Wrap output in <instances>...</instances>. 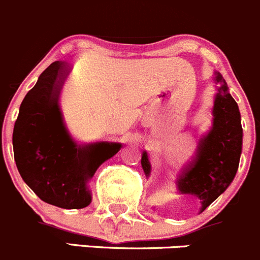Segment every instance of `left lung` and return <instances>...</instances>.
Listing matches in <instances>:
<instances>
[{
  "label": "left lung",
  "instance_id": "1",
  "mask_svg": "<svg viewBox=\"0 0 260 260\" xmlns=\"http://www.w3.org/2000/svg\"><path fill=\"white\" fill-rule=\"evenodd\" d=\"M219 84L214 101L213 127L200 140L195 156L176 180L181 194L195 195L202 203V211L226 190L237 174L242 154L243 129L238 104L228 92L225 80L216 74ZM145 175L150 162L145 151L141 156Z\"/></svg>",
  "mask_w": 260,
  "mask_h": 260
}]
</instances>
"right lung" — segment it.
Returning a JSON list of instances; mask_svg holds the SVG:
<instances>
[{
	"label": "right lung",
	"mask_w": 260,
	"mask_h": 260,
	"mask_svg": "<svg viewBox=\"0 0 260 260\" xmlns=\"http://www.w3.org/2000/svg\"><path fill=\"white\" fill-rule=\"evenodd\" d=\"M63 69V62L51 63L23 99L13 127V155L23 181L40 199L63 209H81L91 203L87 180L121 144L80 148L72 141L57 106V80Z\"/></svg>",
	"instance_id": "obj_1"
}]
</instances>
